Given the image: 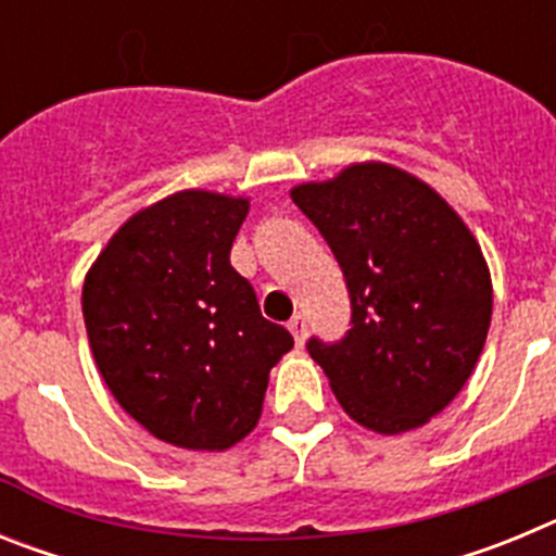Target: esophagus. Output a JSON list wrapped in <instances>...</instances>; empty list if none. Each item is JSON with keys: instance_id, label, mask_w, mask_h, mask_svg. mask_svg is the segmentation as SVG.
I'll return each mask as SVG.
<instances>
[{"instance_id": "obj_1", "label": "esophagus", "mask_w": 556, "mask_h": 556, "mask_svg": "<svg viewBox=\"0 0 556 556\" xmlns=\"http://www.w3.org/2000/svg\"><path fill=\"white\" fill-rule=\"evenodd\" d=\"M289 331H292L294 342L303 345V342H306V317H303V314H294L292 320H289Z\"/></svg>"}]
</instances>
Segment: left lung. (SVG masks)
<instances>
[{"instance_id":"left-lung-1","label":"left lung","mask_w":556,"mask_h":556,"mask_svg":"<svg viewBox=\"0 0 556 556\" xmlns=\"http://www.w3.org/2000/svg\"><path fill=\"white\" fill-rule=\"evenodd\" d=\"M345 275L351 328L312 337L342 409L378 434L424 426L465 387L493 314L488 262L456 211L390 164L292 189Z\"/></svg>"}]
</instances>
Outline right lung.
<instances>
[{
    "instance_id": "obj_1",
    "label": "right lung",
    "mask_w": 556,
    "mask_h": 556,
    "mask_svg": "<svg viewBox=\"0 0 556 556\" xmlns=\"http://www.w3.org/2000/svg\"><path fill=\"white\" fill-rule=\"evenodd\" d=\"M248 200L178 191L127 219L83 283L94 362L152 437L225 451L255 429L269 370L294 345L262 317L230 248Z\"/></svg>"
}]
</instances>
